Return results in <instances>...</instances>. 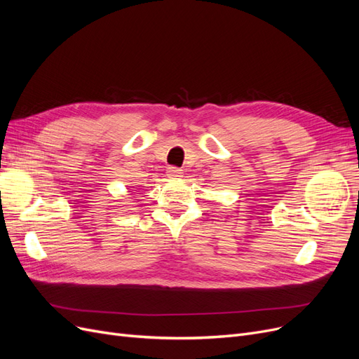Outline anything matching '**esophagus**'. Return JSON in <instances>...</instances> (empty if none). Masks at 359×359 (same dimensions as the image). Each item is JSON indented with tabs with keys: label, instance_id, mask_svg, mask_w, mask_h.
<instances>
[{
	"label": "esophagus",
	"instance_id": "obj_1",
	"mask_svg": "<svg viewBox=\"0 0 359 359\" xmlns=\"http://www.w3.org/2000/svg\"><path fill=\"white\" fill-rule=\"evenodd\" d=\"M167 176L171 177V179H180L183 176V171L179 167H168Z\"/></svg>",
	"mask_w": 359,
	"mask_h": 359
}]
</instances>
